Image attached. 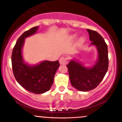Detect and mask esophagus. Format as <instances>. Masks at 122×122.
I'll list each match as a JSON object with an SVG mask.
<instances>
[{
    "label": "esophagus",
    "instance_id": "34e87169",
    "mask_svg": "<svg viewBox=\"0 0 122 122\" xmlns=\"http://www.w3.org/2000/svg\"><path fill=\"white\" fill-rule=\"evenodd\" d=\"M59 62L61 65H65L67 62H68V61H67V59L65 57H61L59 60Z\"/></svg>",
    "mask_w": 122,
    "mask_h": 122
}]
</instances>
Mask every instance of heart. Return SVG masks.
I'll use <instances>...</instances> for the list:
<instances>
[{"label": "heart", "mask_w": 122, "mask_h": 122, "mask_svg": "<svg viewBox=\"0 0 122 122\" xmlns=\"http://www.w3.org/2000/svg\"><path fill=\"white\" fill-rule=\"evenodd\" d=\"M76 37H77L76 34H73V35H72V36H70L69 39L71 40H75L76 38ZM83 41H84L83 38H80L79 39V41H78V43H79V44H80V43H81Z\"/></svg>", "instance_id": "heart-1"}]
</instances>
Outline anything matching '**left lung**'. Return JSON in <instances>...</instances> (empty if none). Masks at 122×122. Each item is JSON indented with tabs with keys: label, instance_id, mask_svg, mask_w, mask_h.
I'll return each instance as SVG.
<instances>
[{
	"label": "left lung",
	"instance_id": "obj_1",
	"mask_svg": "<svg viewBox=\"0 0 122 122\" xmlns=\"http://www.w3.org/2000/svg\"><path fill=\"white\" fill-rule=\"evenodd\" d=\"M91 45L96 46L98 60L92 68H86L80 62L71 60L66 65L69 79L74 88L80 91H89L97 86L103 80L108 68L107 45L96 31L87 29Z\"/></svg>",
	"mask_w": 122,
	"mask_h": 122
}]
</instances>
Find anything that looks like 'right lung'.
I'll return each instance as SVG.
<instances>
[{"label": "right lung", "instance_id": "right-lung-1", "mask_svg": "<svg viewBox=\"0 0 122 122\" xmlns=\"http://www.w3.org/2000/svg\"><path fill=\"white\" fill-rule=\"evenodd\" d=\"M38 29L36 26L26 31L18 39L12 50L11 62L14 75L18 83L28 91L41 94L50 89L60 64L58 61H44L38 65L30 66L24 62L22 50L25 39L35 34Z\"/></svg>", "mask_w": 122, "mask_h": 122}]
</instances>
